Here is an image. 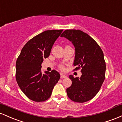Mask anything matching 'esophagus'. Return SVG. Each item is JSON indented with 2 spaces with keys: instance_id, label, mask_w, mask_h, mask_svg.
Masks as SVG:
<instances>
[{
  "instance_id": "1",
  "label": "esophagus",
  "mask_w": 122,
  "mask_h": 122,
  "mask_svg": "<svg viewBox=\"0 0 122 122\" xmlns=\"http://www.w3.org/2000/svg\"><path fill=\"white\" fill-rule=\"evenodd\" d=\"M61 77V79H64V78H66L67 77H66V76L61 74V77Z\"/></svg>"
}]
</instances>
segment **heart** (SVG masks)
<instances>
[{"mask_svg": "<svg viewBox=\"0 0 122 122\" xmlns=\"http://www.w3.org/2000/svg\"><path fill=\"white\" fill-rule=\"evenodd\" d=\"M59 68L60 69V70H61V71H64V70H65V68H64V66L62 65H60Z\"/></svg>", "mask_w": 122, "mask_h": 122, "instance_id": "b5f03b06", "label": "heart"}]
</instances>
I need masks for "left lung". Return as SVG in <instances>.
<instances>
[{"label":"left lung","mask_w":122,"mask_h":122,"mask_svg":"<svg viewBox=\"0 0 122 122\" xmlns=\"http://www.w3.org/2000/svg\"><path fill=\"white\" fill-rule=\"evenodd\" d=\"M61 37L72 42L75 47L74 71L81 68V76H69L72 85L66 89L71 100L84 103L91 100L100 90L106 77V62L100 46L89 35L80 30H66Z\"/></svg>","instance_id":"8db88e82"}]
</instances>
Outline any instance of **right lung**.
I'll list each match as a JSON object with an SVG mask.
<instances>
[{"mask_svg":"<svg viewBox=\"0 0 122 122\" xmlns=\"http://www.w3.org/2000/svg\"><path fill=\"white\" fill-rule=\"evenodd\" d=\"M63 30H46L29 40L22 48L16 62V76L21 91L36 102L47 100L50 97L60 75L57 71L41 72L42 62L49 56L54 42Z\"/></svg>","mask_w":122,"mask_h":122,"instance_id":"1","label":"right lung"}]
</instances>
